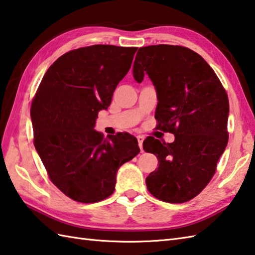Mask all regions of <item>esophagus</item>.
Listing matches in <instances>:
<instances>
[{"label": "esophagus", "instance_id": "obj_1", "mask_svg": "<svg viewBox=\"0 0 255 255\" xmlns=\"http://www.w3.org/2000/svg\"><path fill=\"white\" fill-rule=\"evenodd\" d=\"M136 138H137L139 148H141V150H143V141H144V137L142 136V135H138V136H136Z\"/></svg>", "mask_w": 255, "mask_h": 255}]
</instances>
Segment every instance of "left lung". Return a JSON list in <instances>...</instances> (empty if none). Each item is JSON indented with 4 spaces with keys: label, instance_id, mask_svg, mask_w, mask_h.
Wrapping results in <instances>:
<instances>
[{
    "label": "left lung",
    "instance_id": "left-lung-1",
    "mask_svg": "<svg viewBox=\"0 0 255 255\" xmlns=\"http://www.w3.org/2000/svg\"><path fill=\"white\" fill-rule=\"evenodd\" d=\"M145 74L156 90L157 128L175 135L173 143L144 139L145 152L158 158L145 183L157 199L181 204L195 198L215 174L228 144L229 100L215 71L189 48L141 47L133 77L139 84Z\"/></svg>",
    "mask_w": 255,
    "mask_h": 255
}]
</instances>
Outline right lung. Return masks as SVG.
I'll list each match as a JSON object with an SVG mask.
<instances>
[{
    "instance_id": "add662e5",
    "label": "right lung",
    "mask_w": 255,
    "mask_h": 255,
    "mask_svg": "<svg viewBox=\"0 0 255 255\" xmlns=\"http://www.w3.org/2000/svg\"><path fill=\"white\" fill-rule=\"evenodd\" d=\"M136 49L93 45L70 50L41 79L30 108L34 145L50 180L72 200L108 198L118 169L139 153L133 135L103 138L95 129L99 111L110 106Z\"/></svg>"
}]
</instances>
